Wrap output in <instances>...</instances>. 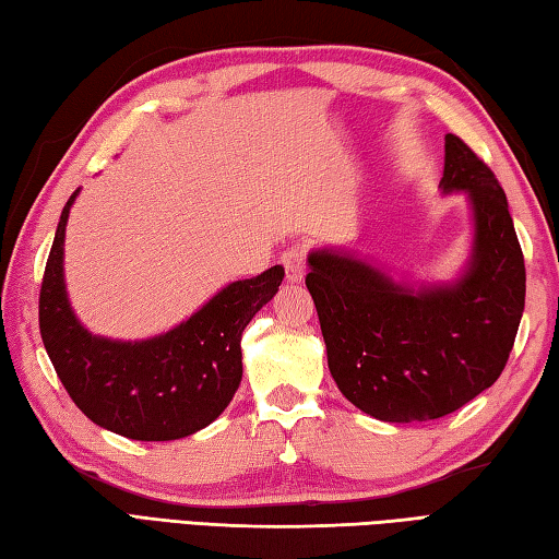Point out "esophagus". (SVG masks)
<instances>
[{"label":"esophagus","instance_id":"obj_1","mask_svg":"<svg viewBox=\"0 0 559 559\" xmlns=\"http://www.w3.org/2000/svg\"><path fill=\"white\" fill-rule=\"evenodd\" d=\"M283 266H286V278L290 283H300L305 278V245H295V247H288L286 252H283L281 257Z\"/></svg>","mask_w":559,"mask_h":559}]
</instances>
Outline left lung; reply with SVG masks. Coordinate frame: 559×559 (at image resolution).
Wrapping results in <instances>:
<instances>
[{"mask_svg":"<svg viewBox=\"0 0 559 559\" xmlns=\"http://www.w3.org/2000/svg\"><path fill=\"white\" fill-rule=\"evenodd\" d=\"M439 192L466 194L471 209L468 259L451 281H396L348 249L307 254L331 377L384 423L442 418L490 389L524 314V254L504 189L454 134L444 136Z\"/></svg>","mask_w":559,"mask_h":559,"instance_id":"obj_1","label":"left lung"}]
</instances>
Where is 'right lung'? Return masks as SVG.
Masks as SVG:
<instances>
[{"mask_svg":"<svg viewBox=\"0 0 559 559\" xmlns=\"http://www.w3.org/2000/svg\"><path fill=\"white\" fill-rule=\"evenodd\" d=\"M81 189L57 223L40 288V336L57 377L88 420L139 442H170L204 430L228 408L242 379V331L286 271L271 266L233 281L185 322L158 336L91 334L69 302L64 233Z\"/></svg>","mask_w":559,"mask_h":559,"instance_id":"obj_1","label":"right lung"}]
</instances>
